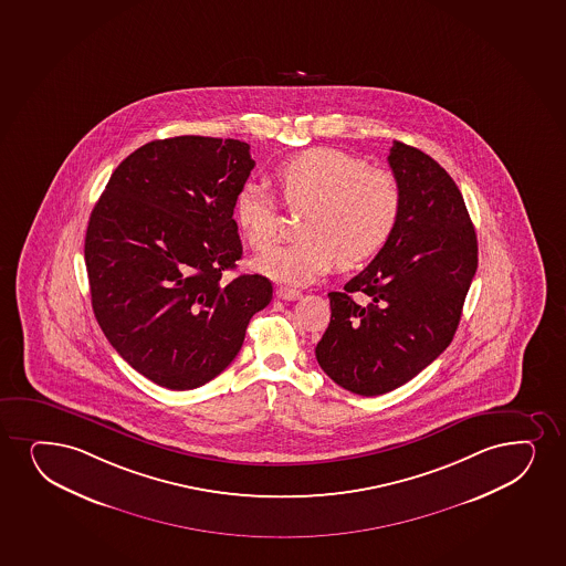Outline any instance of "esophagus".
<instances>
[{"instance_id":"34e87169","label":"esophagus","mask_w":566,"mask_h":566,"mask_svg":"<svg viewBox=\"0 0 566 566\" xmlns=\"http://www.w3.org/2000/svg\"><path fill=\"white\" fill-rule=\"evenodd\" d=\"M301 295H303V293H301L300 290H293V287H279V290H276V297H279V300L295 301L300 300Z\"/></svg>"}]
</instances>
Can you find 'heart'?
<instances>
[{"instance_id":"heart-1","label":"heart","mask_w":566,"mask_h":566,"mask_svg":"<svg viewBox=\"0 0 566 566\" xmlns=\"http://www.w3.org/2000/svg\"><path fill=\"white\" fill-rule=\"evenodd\" d=\"M287 208H306L301 239L258 260L261 273L280 282L308 284L339 261L353 269L373 260L398 229L403 193L392 174L335 147H311L274 170ZM234 220L248 244L266 252L279 240V205L248 181L233 202Z\"/></svg>"}]
</instances>
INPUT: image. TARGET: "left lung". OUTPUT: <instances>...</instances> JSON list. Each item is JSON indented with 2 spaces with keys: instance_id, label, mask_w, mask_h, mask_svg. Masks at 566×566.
Returning a JSON list of instances; mask_svg holds the SVG:
<instances>
[{
  "instance_id": "obj_1",
  "label": "left lung",
  "mask_w": 566,
  "mask_h": 566,
  "mask_svg": "<svg viewBox=\"0 0 566 566\" xmlns=\"http://www.w3.org/2000/svg\"><path fill=\"white\" fill-rule=\"evenodd\" d=\"M388 165L403 193L398 229L345 292L327 293L332 319L316 345L327 377L359 396L406 385L451 345L478 271L475 229L446 168L401 142Z\"/></svg>"
}]
</instances>
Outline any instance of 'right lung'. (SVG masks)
Returning a JSON list of instances; mask_svg holds the SVG:
<instances>
[{"mask_svg":"<svg viewBox=\"0 0 566 566\" xmlns=\"http://www.w3.org/2000/svg\"><path fill=\"white\" fill-rule=\"evenodd\" d=\"M255 167L247 142L176 136L115 168L94 205L85 263L94 316L120 358L170 390L218 377L273 300L242 258L234 197Z\"/></svg>","mask_w":566,"mask_h":566,"instance_id":"obj_1","label":"right lung"}]
</instances>
